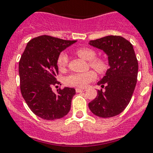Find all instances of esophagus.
<instances>
[{"mask_svg": "<svg viewBox=\"0 0 153 153\" xmlns=\"http://www.w3.org/2000/svg\"><path fill=\"white\" fill-rule=\"evenodd\" d=\"M76 92L77 93H81V92H85L86 89L85 88H76Z\"/></svg>", "mask_w": 153, "mask_h": 153, "instance_id": "obj_1", "label": "esophagus"}]
</instances>
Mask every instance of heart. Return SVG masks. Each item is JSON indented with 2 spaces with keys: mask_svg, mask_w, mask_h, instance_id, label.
Instances as JSON below:
<instances>
[{
  "mask_svg": "<svg viewBox=\"0 0 153 153\" xmlns=\"http://www.w3.org/2000/svg\"><path fill=\"white\" fill-rule=\"evenodd\" d=\"M77 54L83 59L89 60L90 66L98 73L102 74L106 71L107 64L102 59L96 58V52L89 48H81L77 50ZM68 55L65 52L59 53L56 59V64L60 70L65 69L68 64ZM97 79V73L93 70L85 73H74L68 75L64 79V82L68 86L71 87H85L89 82Z\"/></svg>",
  "mask_w": 153,
  "mask_h": 153,
  "instance_id": "b5f03b06",
  "label": "heart"
}]
</instances>
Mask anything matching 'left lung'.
<instances>
[{
  "instance_id": "left-lung-1",
  "label": "left lung",
  "mask_w": 153,
  "mask_h": 153,
  "mask_svg": "<svg viewBox=\"0 0 153 153\" xmlns=\"http://www.w3.org/2000/svg\"><path fill=\"white\" fill-rule=\"evenodd\" d=\"M108 56L110 68L97 85V96L89 103L94 115L110 118L124 111L130 103L137 83L138 63L132 44L121 36H106L89 42Z\"/></svg>"
}]
</instances>
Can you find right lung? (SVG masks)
Returning <instances> with one entry per match:
<instances>
[{
	"label": "right lung",
	"instance_id": "obj_1",
	"mask_svg": "<svg viewBox=\"0 0 153 153\" xmlns=\"http://www.w3.org/2000/svg\"><path fill=\"white\" fill-rule=\"evenodd\" d=\"M75 42L39 36L27 43L21 56L19 63L21 94L30 109L43 120H58L70 111L75 89L66 87L54 93L52 88L59 84L56 80L57 57Z\"/></svg>",
	"mask_w": 153,
	"mask_h": 153
}]
</instances>
